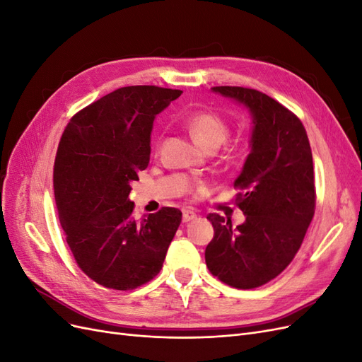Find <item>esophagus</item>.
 <instances>
[{
  "instance_id": "1",
  "label": "esophagus",
  "mask_w": 362,
  "mask_h": 362,
  "mask_svg": "<svg viewBox=\"0 0 362 362\" xmlns=\"http://www.w3.org/2000/svg\"><path fill=\"white\" fill-rule=\"evenodd\" d=\"M196 214L193 210H184V213H182V222L184 223H187V222H190V221H193V218H196Z\"/></svg>"
}]
</instances>
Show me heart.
I'll return each mask as SVG.
<instances>
[{
    "label": "heart",
    "mask_w": 362,
    "mask_h": 362,
    "mask_svg": "<svg viewBox=\"0 0 362 362\" xmlns=\"http://www.w3.org/2000/svg\"><path fill=\"white\" fill-rule=\"evenodd\" d=\"M194 141L204 149H217L229 136L226 120L211 112H198L185 120Z\"/></svg>",
    "instance_id": "obj_1"
}]
</instances>
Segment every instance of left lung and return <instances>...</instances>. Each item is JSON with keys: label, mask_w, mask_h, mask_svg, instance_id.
I'll list each match as a JSON object with an SVG mask.
<instances>
[{"label": "left lung", "mask_w": 362, "mask_h": 362, "mask_svg": "<svg viewBox=\"0 0 362 362\" xmlns=\"http://www.w3.org/2000/svg\"><path fill=\"white\" fill-rule=\"evenodd\" d=\"M243 105L252 117L249 154L235 180L246 216L231 221L208 214L214 237L205 249L206 267L235 288H255L286 269L303 242L315 208L313 154L306 131L273 98L245 87H213Z\"/></svg>", "instance_id": "8db88e82"}]
</instances>
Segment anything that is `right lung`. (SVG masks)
<instances>
[{"instance_id":"add662e5","label":"right lung","mask_w":362,"mask_h":362,"mask_svg":"<svg viewBox=\"0 0 362 362\" xmlns=\"http://www.w3.org/2000/svg\"><path fill=\"white\" fill-rule=\"evenodd\" d=\"M181 90L129 86L76 113L54 163L59 218L76 264L107 288L133 290L160 272L181 223L178 208L136 221L131 182L145 170L158 113Z\"/></svg>"}]
</instances>
